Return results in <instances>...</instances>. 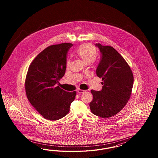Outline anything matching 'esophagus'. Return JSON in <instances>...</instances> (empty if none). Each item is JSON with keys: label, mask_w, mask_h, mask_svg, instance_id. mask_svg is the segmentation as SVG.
<instances>
[{"label": "esophagus", "mask_w": 158, "mask_h": 158, "mask_svg": "<svg viewBox=\"0 0 158 158\" xmlns=\"http://www.w3.org/2000/svg\"><path fill=\"white\" fill-rule=\"evenodd\" d=\"M85 90H81V89H78L77 90V93H79V94H81V93H83L85 92Z\"/></svg>", "instance_id": "esophagus-1"}]
</instances>
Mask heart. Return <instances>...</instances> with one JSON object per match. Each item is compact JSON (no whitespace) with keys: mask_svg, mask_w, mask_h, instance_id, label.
Masks as SVG:
<instances>
[{"mask_svg":"<svg viewBox=\"0 0 158 158\" xmlns=\"http://www.w3.org/2000/svg\"><path fill=\"white\" fill-rule=\"evenodd\" d=\"M75 54L85 64H89L97 56V52L96 48L90 44H84L77 48ZM69 64V61L67 62V66Z\"/></svg>","mask_w":158,"mask_h":158,"instance_id":"b5f03b06","label":"heart"}]
</instances>
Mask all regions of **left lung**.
I'll list each match as a JSON object with an SVG mask.
<instances>
[{
  "label": "left lung",
  "instance_id": "1",
  "mask_svg": "<svg viewBox=\"0 0 158 158\" xmlns=\"http://www.w3.org/2000/svg\"><path fill=\"white\" fill-rule=\"evenodd\" d=\"M101 53L96 69L102 78L101 91L91 90L93 99L90 103L91 112L108 118L117 114L126 105L131 94L134 77L129 65L114 48L96 43Z\"/></svg>",
  "mask_w": 158,
  "mask_h": 158
}]
</instances>
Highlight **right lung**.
<instances>
[{
    "mask_svg": "<svg viewBox=\"0 0 158 158\" xmlns=\"http://www.w3.org/2000/svg\"><path fill=\"white\" fill-rule=\"evenodd\" d=\"M72 43L48 46L33 60L27 74L25 88L29 101L44 118L60 119L69 112L76 91L68 92L57 86L64 77L67 55Z\"/></svg>",
    "mask_w": 158,
    "mask_h": 158,
    "instance_id": "right-lung-1",
    "label": "right lung"
}]
</instances>
